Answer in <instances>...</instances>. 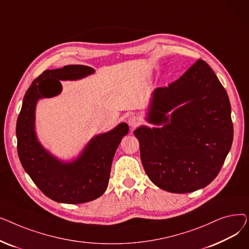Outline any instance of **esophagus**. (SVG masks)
I'll return each mask as SVG.
<instances>
[{
  "instance_id": "1",
  "label": "esophagus",
  "mask_w": 249,
  "mask_h": 249,
  "mask_svg": "<svg viewBox=\"0 0 249 249\" xmlns=\"http://www.w3.org/2000/svg\"><path fill=\"white\" fill-rule=\"evenodd\" d=\"M140 122H141L140 118H138L137 116H131L128 119V124L131 128H135L136 126H138L140 124Z\"/></svg>"
}]
</instances>
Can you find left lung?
<instances>
[{
    "instance_id": "left-lung-1",
    "label": "left lung",
    "mask_w": 249,
    "mask_h": 249,
    "mask_svg": "<svg viewBox=\"0 0 249 249\" xmlns=\"http://www.w3.org/2000/svg\"><path fill=\"white\" fill-rule=\"evenodd\" d=\"M146 120L162 125L134 131L155 186L186 194L217 177L232 145L233 124L228 95L206 61L198 59L176 82L155 89Z\"/></svg>"
}]
</instances>
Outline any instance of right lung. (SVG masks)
Masks as SVG:
<instances>
[{
	"label": "right lung",
	"instance_id": "1",
	"mask_svg": "<svg viewBox=\"0 0 249 249\" xmlns=\"http://www.w3.org/2000/svg\"><path fill=\"white\" fill-rule=\"evenodd\" d=\"M95 72L87 65L71 64L47 70L32 82L24 96L16 125L17 150L25 172L51 200L65 204L93 201L108 187L114 154L128 131L120 123L111 131L90 139L71 162H64L45 150L35 133V108L39 99L58 95L60 81H75Z\"/></svg>",
	"mask_w": 249,
	"mask_h": 249
}]
</instances>
